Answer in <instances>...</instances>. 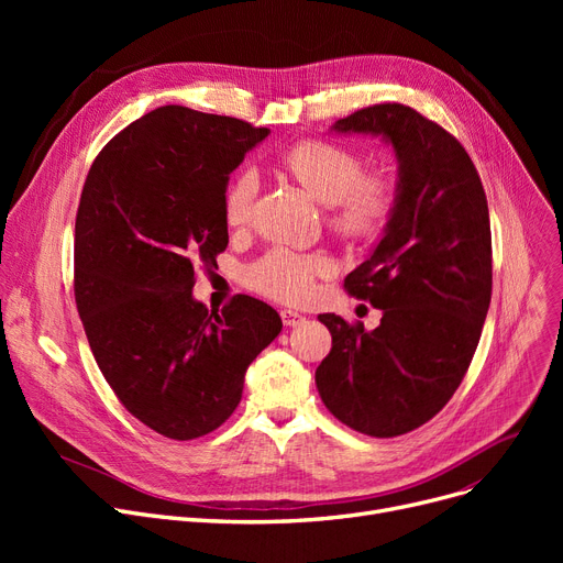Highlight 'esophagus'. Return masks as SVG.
Returning <instances> with one entry per match:
<instances>
[{
    "label": "esophagus",
    "instance_id": "1",
    "mask_svg": "<svg viewBox=\"0 0 563 563\" xmlns=\"http://www.w3.org/2000/svg\"><path fill=\"white\" fill-rule=\"evenodd\" d=\"M280 317H283V323L285 327H289V329H294V327H301V323L306 321V317L301 314V312H297V310H280Z\"/></svg>",
    "mask_w": 563,
    "mask_h": 563
}]
</instances>
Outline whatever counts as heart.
Listing matches in <instances>:
<instances>
[{"instance_id":"1","label":"heart","mask_w":563,"mask_h":563,"mask_svg":"<svg viewBox=\"0 0 563 563\" xmlns=\"http://www.w3.org/2000/svg\"><path fill=\"white\" fill-rule=\"evenodd\" d=\"M276 168L329 205L327 221L344 242H367L388 228L399 207V183L390 173H365V159L346 145L306 139L278 157ZM255 177L240 173L223 194V219L230 228L249 221ZM329 260L289 249H272L249 266L246 283L283 303L306 301L317 278L329 274Z\"/></svg>"}]
</instances>
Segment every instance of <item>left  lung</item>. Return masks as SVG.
I'll use <instances>...</instances> for the list:
<instances>
[{"mask_svg":"<svg viewBox=\"0 0 563 563\" xmlns=\"http://www.w3.org/2000/svg\"><path fill=\"white\" fill-rule=\"evenodd\" d=\"M338 132L383 134L399 159V207L386 234L344 278L383 312L374 331L319 314L333 344L314 372L333 416L374 438L422 427L475 356L493 291L490 219L482 177L445 128L399 102L353 111Z\"/></svg>","mask_w":563,"mask_h":563,"instance_id":"8db88e82","label":"left lung"}]
</instances>
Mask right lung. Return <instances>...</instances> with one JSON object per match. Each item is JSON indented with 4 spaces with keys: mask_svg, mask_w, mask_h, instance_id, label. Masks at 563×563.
Wrapping results in <instances>:
<instances>
[{
    "mask_svg": "<svg viewBox=\"0 0 563 563\" xmlns=\"http://www.w3.org/2000/svg\"><path fill=\"white\" fill-rule=\"evenodd\" d=\"M264 136L240 118L166 104L118 132L86 175L77 312L118 401L170 440L219 429L249 365L283 329L272 306L246 294L221 312L191 297L196 272L228 246V177Z\"/></svg>",
    "mask_w": 563,
    "mask_h": 563,
    "instance_id": "1",
    "label": "right lung"
}]
</instances>
